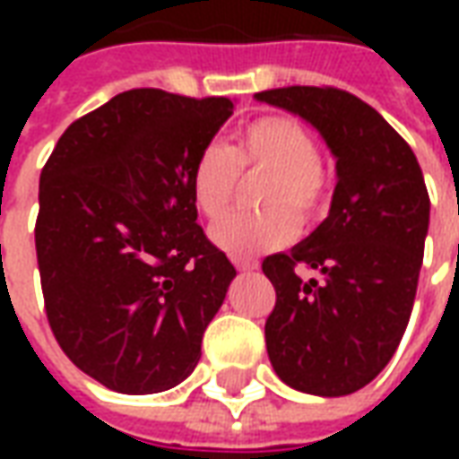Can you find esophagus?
I'll return each mask as SVG.
<instances>
[{"label":"esophagus","instance_id":"1","mask_svg":"<svg viewBox=\"0 0 459 459\" xmlns=\"http://www.w3.org/2000/svg\"><path fill=\"white\" fill-rule=\"evenodd\" d=\"M233 265L240 270V273H253L258 270V260H248V258H233Z\"/></svg>","mask_w":459,"mask_h":459}]
</instances>
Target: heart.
I'll return each mask as SVG.
<instances>
[{"label":"heart","mask_w":459,"mask_h":459,"mask_svg":"<svg viewBox=\"0 0 459 459\" xmlns=\"http://www.w3.org/2000/svg\"><path fill=\"white\" fill-rule=\"evenodd\" d=\"M240 174H265L255 213H233L213 226L211 238L230 255H255L288 246L299 221L315 223L329 209L332 174L315 134L290 115L248 122L233 147L206 142L191 164L194 206L209 221L221 219L238 194Z\"/></svg>","instance_id":"heart-1"}]
</instances>
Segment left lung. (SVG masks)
Returning a JSON list of instances; mask_svg holds the SVG:
<instances>
[{
    "label": "left lung",
    "mask_w": 459,
    "mask_h": 459,
    "mask_svg": "<svg viewBox=\"0 0 459 459\" xmlns=\"http://www.w3.org/2000/svg\"><path fill=\"white\" fill-rule=\"evenodd\" d=\"M255 98L312 122L339 177L319 229L263 260L275 288L270 364L298 391L349 395L384 371L411 319L430 221L423 171L408 142L346 91L288 85ZM298 267L325 280L302 281Z\"/></svg>",
    "instance_id": "left-lung-1"
}]
</instances>
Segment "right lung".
Masks as SVG:
<instances>
[{
	"instance_id": "obj_1",
	"label": "right lung",
	"mask_w": 459,
	"mask_h": 459,
	"mask_svg": "<svg viewBox=\"0 0 459 459\" xmlns=\"http://www.w3.org/2000/svg\"><path fill=\"white\" fill-rule=\"evenodd\" d=\"M229 98L134 88L68 125L39 181L36 260L56 342L117 394L184 381L236 268L196 223L189 171Z\"/></svg>"
}]
</instances>
